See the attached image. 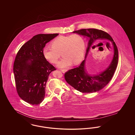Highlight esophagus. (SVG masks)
I'll return each mask as SVG.
<instances>
[{
    "label": "esophagus",
    "mask_w": 135,
    "mask_h": 135,
    "mask_svg": "<svg viewBox=\"0 0 135 135\" xmlns=\"http://www.w3.org/2000/svg\"><path fill=\"white\" fill-rule=\"evenodd\" d=\"M61 71L63 73H65L66 71H67V70H66V69H61Z\"/></svg>",
    "instance_id": "1"
}]
</instances>
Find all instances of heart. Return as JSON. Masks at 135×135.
Segmentation results:
<instances>
[{
    "label": "heart",
    "instance_id": "1",
    "mask_svg": "<svg viewBox=\"0 0 135 135\" xmlns=\"http://www.w3.org/2000/svg\"><path fill=\"white\" fill-rule=\"evenodd\" d=\"M51 47H45L42 54L45 59L52 64H56L62 55L63 56L58 66L66 68L73 63L77 64L84 58L85 43L83 37L78 34L60 36L51 42Z\"/></svg>",
    "mask_w": 135,
    "mask_h": 135
}]
</instances>
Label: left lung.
I'll use <instances>...</instances> for the list:
<instances>
[{
    "mask_svg": "<svg viewBox=\"0 0 135 135\" xmlns=\"http://www.w3.org/2000/svg\"><path fill=\"white\" fill-rule=\"evenodd\" d=\"M73 32L84 35L89 39L85 59L94 43L107 41L113 44V58L109 67L104 71L94 75H89L85 68L84 59L78 67L69 70L65 73V79L67 83L77 90L86 93L99 91L109 83L115 71L118 61L117 46L109 34L101 30L94 28L83 29Z\"/></svg>",
    "mask_w": 135,
    "mask_h": 135,
    "instance_id": "obj_1",
    "label": "left lung"
}]
</instances>
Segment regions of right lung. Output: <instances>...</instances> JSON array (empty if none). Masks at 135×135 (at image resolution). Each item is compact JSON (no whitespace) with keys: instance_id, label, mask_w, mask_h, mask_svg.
<instances>
[{"instance_id":"1","label":"right lung","mask_w":135,"mask_h":135,"mask_svg":"<svg viewBox=\"0 0 135 135\" xmlns=\"http://www.w3.org/2000/svg\"><path fill=\"white\" fill-rule=\"evenodd\" d=\"M59 34H39L22 45L13 64V73L17 93L24 101L38 105L44 100L45 85L55 67L46 61L42 50L46 43Z\"/></svg>"}]
</instances>
